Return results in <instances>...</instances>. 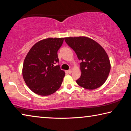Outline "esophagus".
Here are the masks:
<instances>
[{"label":"esophagus","instance_id":"1","mask_svg":"<svg viewBox=\"0 0 131 131\" xmlns=\"http://www.w3.org/2000/svg\"><path fill=\"white\" fill-rule=\"evenodd\" d=\"M68 72V73H69V74H70V73H72V69H70V70H68L67 71Z\"/></svg>","mask_w":131,"mask_h":131}]
</instances>
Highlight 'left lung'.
Masks as SVG:
<instances>
[{"instance_id": "obj_1", "label": "left lung", "mask_w": 131, "mask_h": 131, "mask_svg": "<svg viewBox=\"0 0 131 131\" xmlns=\"http://www.w3.org/2000/svg\"><path fill=\"white\" fill-rule=\"evenodd\" d=\"M65 40L81 61V75L76 80L77 84L87 90L96 89L102 85L111 69L109 58L104 48L85 36L65 37Z\"/></svg>"}]
</instances>
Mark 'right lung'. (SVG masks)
<instances>
[{"mask_svg": "<svg viewBox=\"0 0 131 131\" xmlns=\"http://www.w3.org/2000/svg\"><path fill=\"white\" fill-rule=\"evenodd\" d=\"M64 38H47L37 42L24 61L23 76L29 89L37 95L48 96L61 86L65 73L59 65L57 51Z\"/></svg>", "mask_w": 131, "mask_h": 131, "instance_id": "1", "label": "right lung"}]
</instances>
